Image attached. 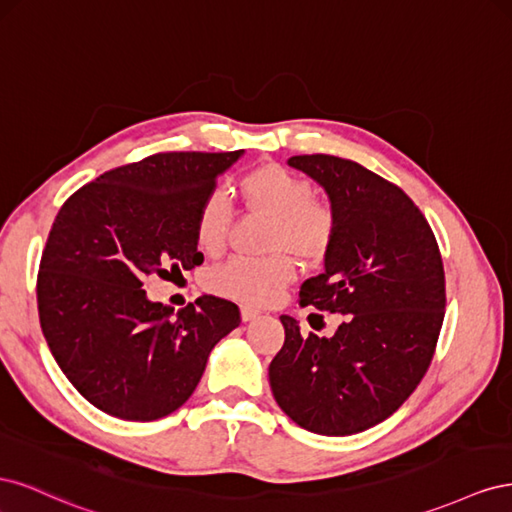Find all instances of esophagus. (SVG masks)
Instances as JSON below:
<instances>
[{
    "label": "esophagus",
    "instance_id": "esophagus-1",
    "mask_svg": "<svg viewBox=\"0 0 512 512\" xmlns=\"http://www.w3.org/2000/svg\"><path fill=\"white\" fill-rule=\"evenodd\" d=\"M260 316V312L258 309H254L252 305H241V318L247 322V320H254V318H258Z\"/></svg>",
    "mask_w": 512,
    "mask_h": 512
}]
</instances>
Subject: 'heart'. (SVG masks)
<instances>
[{"label":"heart","instance_id":"heart-1","mask_svg":"<svg viewBox=\"0 0 512 512\" xmlns=\"http://www.w3.org/2000/svg\"><path fill=\"white\" fill-rule=\"evenodd\" d=\"M245 205L271 218L269 247H284L314 262L327 256L337 237V213L327 200L314 198V185L280 164H262L241 181ZM232 211L220 190L209 192L196 213V241L205 252H220ZM277 250L269 256H235L209 275V288L250 305L275 301L294 280V262Z\"/></svg>","mask_w":512,"mask_h":512}]
</instances>
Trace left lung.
I'll list each match as a JSON object with an SVG mask.
<instances>
[{
	"instance_id": "1",
	"label": "left lung",
	"mask_w": 512,
	"mask_h": 512,
	"mask_svg": "<svg viewBox=\"0 0 512 512\" xmlns=\"http://www.w3.org/2000/svg\"><path fill=\"white\" fill-rule=\"evenodd\" d=\"M288 164L316 179L337 213L324 273L303 282L299 305L344 322L333 337H305L280 316L271 391L303 429L350 436L389 418L427 374L446 305L440 247L412 198L365 166L324 153Z\"/></svg>"
}]
</instances>
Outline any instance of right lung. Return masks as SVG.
Here are the masks:
<instances>
[{
	"label": "right lung",
	"mask_w": 512,
	"mask_h": 512,
	"mask_svg": "<svg viewBox=\"0 0 512 512\" xmlns=\"http://www.w3.org/2000/svg\"><path fill=\"white\" fill-rule=\"evenodd\" d=\"M239 151H170L106 170L76 190L42 250L36 297L57 365L89 404L123 421L181 408L239 307L203 294L177 316L143 290L203 262L196 213Z\"/></svg>",
	"instance_id": "obj_1"
}]
</instances>
